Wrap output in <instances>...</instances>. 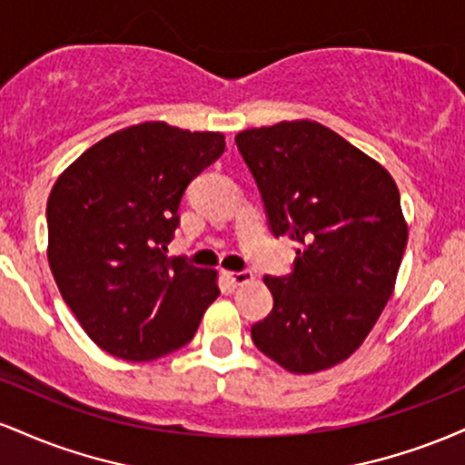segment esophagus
<instances>
[{"instance_id":"esophagus-1","label":"esophagus","mask_w":465,"mask_h":465,"mask_svg":"<svg viewBox=\"0 0 465 465\" xmlns=\"http://www.w3.org/2000/svg\"><path fill=\"white\" fill-rule=\"evenodd\" d=\"M225 280L232 282L233 286H244L249 282H253V273L251 271H240V273H236V271H225Z\"/></svg>"}]
</instances>
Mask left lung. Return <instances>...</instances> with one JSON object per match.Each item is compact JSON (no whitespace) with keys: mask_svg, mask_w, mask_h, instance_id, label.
Wrapping results in <instances>:
<instances>
[{"mask_svg":"<svg viewBox=\"0 0 465 465\" xmlns=\"http://www.w3.org/2000/svg\"><path fill=\"white\" fill-rule=\"evenodd\" d=\"M236 143L273 233L300 242L292 275L264 277L273 311L251 339L291 373L330 370L361 348L396 288L409 238L396 181L314 120L240 131Z\"/></svg>","mask_w":465,"mask_h":465,"instance_id":"obj_1","label":"left lung"}]
</instances>
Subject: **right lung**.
I'll use <instances>...</instances> for the list:
<instances>
[{
	"instance_id": "add662e5",
	"label": "right lung",
	"mask_w": 465,
	"mask_h": 465,
	"mask_svg": "<svg viewBox=\"0 0 465 465\" xmlns=\"http://www.w3.org/2000/svg\"><path fill=\"white\" fill-rule=\"evenodd\" d=\"M225 151L223 133L140 122L69 163L47 199V262L89 339L131 362L194 336L221 295L214 269L165 258L179 203Z\"/></svg>"
}]
</instances>
